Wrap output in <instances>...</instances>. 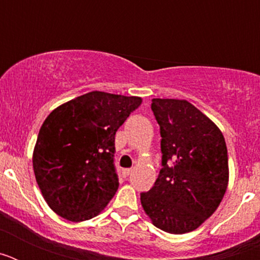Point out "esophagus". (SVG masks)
Listing matches in <instances>:
<instances>
[{"label": "esophagus", "instance_id": "esophagus-1", "mask_svg": "<svg viewBox=\"0 0 260 260\" xmlns=\"http://www.w3.org/2000/svg\"><path fill=\"white\" fill-rule=\"evenodd\" d=\"M122 173H123V176H125V177H128L130 174L133 173V169H123Z\"/></svg>", "mask_w": 260, "mask_h": 260}]
</instances>
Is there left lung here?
I'll use <instances>...</instances> for the list:
<instances>
[{
	"label": "left lung",
	"instance_id": "obj_1",
	"mask_svg": "<svg viewBox=\"0 0 260 260\" xmlns=\"http://www.w3.org/2000/svg\"><path fill=\"white\" fill-rule=\"evenodd\" d=\"M161 135V171L141 194L144 212L171 234L199 228L217 210L228 187V151L222 133L187 100L152 99Z\"/></svg>",
	"mask_w": 260,
	"mask_h": 260
}]
</instances>
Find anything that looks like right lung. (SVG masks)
<instances>
[{"mask_svg":"<svg viewBox=\"0 0 260 260\" xmlns=\"http://www.w3.org/2000/svg\"><path fill=\"white\" fill-rule=\"evenodd\" d=\"M142 98L92 91L50 112L38 135L32 165L45 202L80 222L102 212L118 189L114 135Z\"/></svg>","mask_w":260,"mask_h":260,"instance_id":"obj_1","label":"right lung"}]
</instances>
